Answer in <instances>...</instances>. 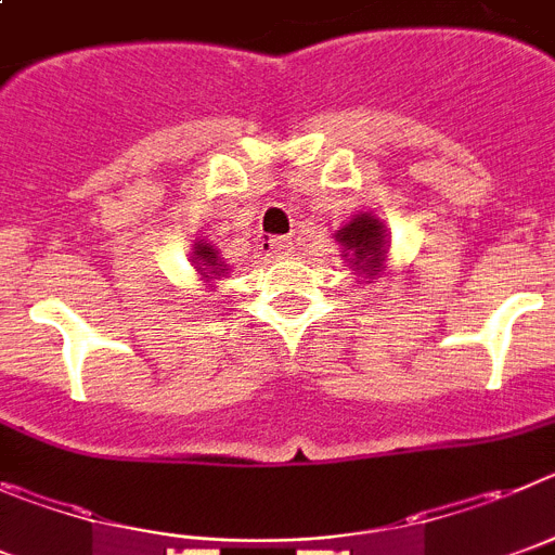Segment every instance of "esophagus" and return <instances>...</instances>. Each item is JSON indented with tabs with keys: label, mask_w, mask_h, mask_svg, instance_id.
Instances as JSON below:
<instances>
[{
	"label": "esophagus",
	"mask_w": 555,
	"mask_h": 555,
	"mask_svg": "<svg viewBox=\"0 0 555 555\" xmlns=\"http://www.w3.org/2000/svg\"><path fill=\"white\" fill-rule=\"evenodd\" d=\"M271 248L276 254H289L293 251V237H273Z\"/></svg>",
	"instance_id": "1"
}]
</instances>
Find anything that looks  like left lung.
Segmentation results:
<instances>
[{
    "mask_svg": "<svg viewBox=\"0 0 555 555\" xmlns=\"http://www.w3.org/2000/svg\"><path fill=\"white\" fill-rule=\"evenodd\" d=\"M334 241L339 243L348 268L357 273L362 282H376L378 276L387 273V254L389 237L384 221H378L373 212H357L346 227L334 232Z\"/></svg>",
    "mask_w": 555,
    "mask_h": 555,
    "instance_id": "obj_1",
    "label": "left lung"
}]
</instances>
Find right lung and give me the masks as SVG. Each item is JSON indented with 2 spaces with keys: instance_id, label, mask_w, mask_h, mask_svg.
Returning <instances> with one entry per match:
<instances>
[{
  "instance_id": "add662e5",
  "label": "right lung",
  "mask_w": 555,
  "mask_h": 555,
  "mask_svg": "<svg viewBox=\"0 0 555 555\" xmlns=\"http://www.w3.org/2000/svg\"><path fill=\"white\" fill-rule=\"evenodd\" d=\"M191 262L196 266L198 279L207 284V289H216L218 279H223L229 273V268L223 266V259H221V254H218V248L207 241H198V237L193 241Z\"/></svg>"
}]
</instances>
